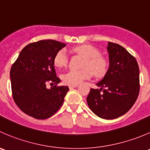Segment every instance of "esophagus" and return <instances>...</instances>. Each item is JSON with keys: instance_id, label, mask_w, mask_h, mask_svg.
<instances>
[{"instance_id": "esophagus-1", "label": "esophagus", "mask_w": 150, "mask_h": 150, "mask_svg": "<svg viewBox=\"0 0 150 150\" xmlns=\"http://www.w3.org/2000/svg\"><path fill=\"white\" fill-rule=\"evenodd\" d=\"M78 86V84H75V85H69V88H75V87H77Z\"/></svg>"}]
</instances>
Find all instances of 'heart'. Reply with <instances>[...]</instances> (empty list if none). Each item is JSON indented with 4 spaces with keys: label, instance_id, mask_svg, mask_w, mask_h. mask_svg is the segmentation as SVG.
Wrapping results in <instances>:
<instances>
[{
    "label": "heart",
    "instance_id": "b5f03b06",
    "mask_svg": "<svg viewBox=\"0 0 150 150\" xmlns=\"http://www.w3.org/2000/svg\"><path fill=\"white\" fill-rule=\"evenodd\" d=\"M74 51L86 57L81 70H69L62 75L64 82L68 85L78 84L92 76V72L96 76H103L107 70L105 59L100 56V52L93 46L83 45L73 48ZM53 63L58 68H63L67 65L68 56L66 50L62 49L55 55Z\"/></svg>",
    "mask_w": 150,
    "mask_h": 150
}]
</instances>
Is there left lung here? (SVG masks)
I'll return each mask as SVG.
<instances>
[{"mask_svg":"<svg viewBox=\"0 0 150 150\" xmlns=\"http://www.w3.org/2000/svg\"><path fill=\"white\" fill-rule=\"evenodd\" d=\"M108 70L91 88L87 104L94 114L105 120H114L126 114L136 103L140 90L139 67L134 56L122 46L108 42Z\"/></svg>","mask_w":150,"mask_h":150,"instance_id":"1","label":"left lung"}]
</instances>
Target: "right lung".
<instances>
[{
	"label": "right lung",
	"mask_w": 150,
	"mask_h": 150,
	"mask_svg": "<svg viewBox=\"0 0 150 150\" xmlns=\"http://www.w3.org/2000/svg\"><path fill=\"white\" fill-rule=\"evenodd\" d=\"M64 43L40 40L30 43L20 52L10 70L11 92L14 103L25 114L37 120H45L62 105L68 86H59L53 59ZM55 84L49 90L46 85Z\"/></svg>",
	"instance_id": "obj_1"
}]
</instances>
